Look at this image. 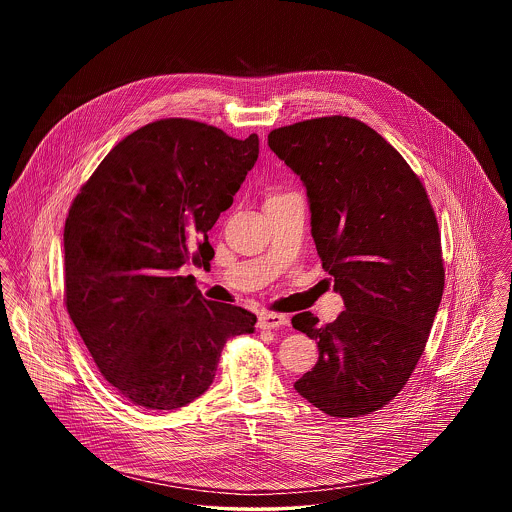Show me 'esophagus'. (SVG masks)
<instances>
[{
  "mask_svg": "<svg viewBox=\"0 0 512 512\" xmlns=\"http://www.w3.org/2000/svg\"><path fill=\"white\" fill-rule=\"evenodd\" d=\"M288 324V318L284 315H276V313H265L259 317V328L261 330H276Z\"/></svg>",
  "mask_w": 512,
  "mask_h": 512,
  "instance_id": "34e87169",
  "label": "esophagus"
}]
</instances>
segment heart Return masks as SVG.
<instances>
[{"label": "heart", "instance_id": "heart-1", "mask_svg": "<svg viewBox=\"0 0 512 512\" xmlns=\"http://www.w3.org/2000/svg\"><path fill=\"white\" fill-rule=\"evenodd\" d=\"M274 197H276V195H274Z\"/></svg>", "mask_w": 512, "mask_h": 512}]
</instances>
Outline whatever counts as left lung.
Listing matches in <instances>:
<instances>
[{
	"label": "left lung",
	"mask_w": 512,
	"mask_h": 512,
	"mask_svg": "<svg viewBox=\"0 0 512 512\" xmlns=\"http://www.w3.org/2000/svg\"><path fill=\"white\" fill-rule=\"evenodd\" d=\"M268 146L307 188L311 234L345 311L293 328L317 341L318 361L293 388L318 411L355 418L388 405L424 353L443 295L438 220L407 161L351 117L276 128Z\"/></svg>",
	"instance_id": "left-lung-1"
}]
</instances>
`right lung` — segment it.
I'll list each match as a JSON object with an SVG mask.
<instances>
[{"label":"right lung","instance_id":"obj_1","mask_svg":"<svg viewBox=\"0 0 512 512\" xmlns=\"http://www.w3.org/2000/svg\"><path fill=\"white\" fill-rule=\"evenodd\" d=\"M259 157L190 119H161L113 147L65 220V303L103 378L130 403L172 411L213 384L224 343L257 317L205 299L188 261L209 265V230Z\"/></svg>","mask_w":512,"mask_h":512}]
</instances>
